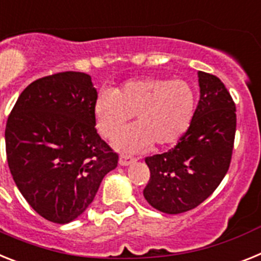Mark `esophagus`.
Returning a JSON list of instances; mask_svg holds the SVG:
<instances>
[{"label": "esophagus", "instance_id": "1", "mask_svg": "<svg viewBox=\"0 0 261 261\" xmlns=\"http://www.w3.org/2000/svg\"><path fill=\"white\" fill-rule=\"evenodd\" d=\"M135 162H137V159L131 158V156H127V155H122L121 158H119V164L123 165V167L133 164V163Z\"/></svg>", "mask_w": 261, "mask_h": 261}]
</instances>
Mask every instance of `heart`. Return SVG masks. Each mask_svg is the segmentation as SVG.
<instances>
[{
  "label": "heart",
  "mask_w": 261,
  "mask_h": 261,
  "mask_svg": "<svg viewBox=\"0 0 261 261\" xmlns=\"http://www.w3.org/2000/svg\"><path fill=\"white\" fill-rule=\"evenodd\" d=\"M196 93L188 81L163 77L130 80L115 92L103 90L93 106L97 130L114 139L137 115V127L115 140L121 151L167 147L184 137L193 119Z\"/></svg>",
  "instance_id": "obj_1"
}]
</instances>
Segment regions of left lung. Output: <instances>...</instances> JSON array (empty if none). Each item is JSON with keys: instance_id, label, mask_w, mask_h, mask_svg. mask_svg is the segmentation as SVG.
Wrapping results in <instances>:
<instances>
[{"instance_id": "1", "label": "left lung", "mask_w": 261, "mask_h": 261, "mask_svg": "<svg viewBox=\"0 0 261 261\" xmlns=\"http://www.w3.org/2000/svg\"><path fill=\"white\" fill-rule=\"evenodd\" d=\"M198 85V105L184 137L168 152L146 158L151 177L143 196L167 214H180L202 203L230 167L237 130L235 103L214 74L199 71Z\"/></svg>"}]
</instances>
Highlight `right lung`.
<instances>
[{
  "label": "right lung",
  "mask_w": 261,
  "mask_h": 261,
  "mask_svg": "<svg viewBox=\"0 0 261 261\" xmlns=\"http://www.w3.org/2000/svg\"><path fill=\"white\" fill-rule=\"evenodd\" d=\"M96 98L89 74H51L21 93L6 122L13 180L29 205L54 223L80 217L118 164V153L94 127Z\"/></svg>",
  "instance_id": "obj_1"
}]
</instances>
